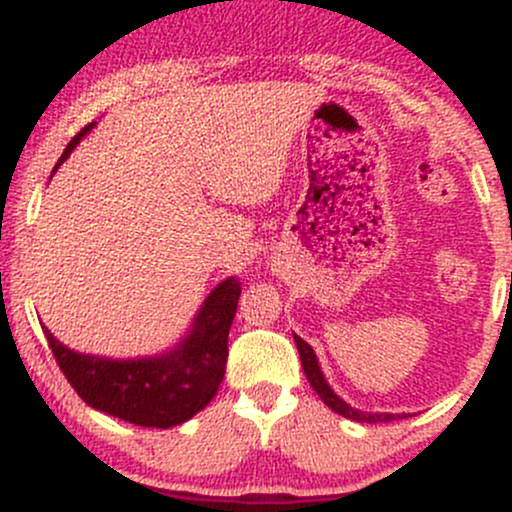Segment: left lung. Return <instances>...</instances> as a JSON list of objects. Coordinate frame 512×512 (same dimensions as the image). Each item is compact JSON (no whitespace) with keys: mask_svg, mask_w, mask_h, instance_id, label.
<instances>
[{"mask_svg":"<svg viewBox=\"0 0 512 512\" xmlns=\"http://www.w3.org/2000/svg\"><path fill=\"white\" fill-rule=\"evenodd\" d=\"M293 339H296L298 354H301L305 378H308V383L313 385V390L317 392V395H320V399L327 404V407L337 411V414L346 416V419L361 421V424H387V421L404 419V414H366V411L351 409L349 404H346L344 399H339L337 395H334V392L330 390V385L325 383V378H322V373H320V366H317V358H315L313 346H310L308 342H303V339L296 337V334H293Z\"/></svg>","mask_w":512,"mask_h":512,"instance_id":"left-lung-1","label":"left lung"}]
</instances>
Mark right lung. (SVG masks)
<instances>
[{
    "instance_id": "obj_1",
    "label": "right lung",
    "mask_w": 512,
    "mask_h": 512,
    "mask_svg": "<svg viewBox=\"0 0 512 512\" xmlns=\"http://www.w3.org/2000/svg\"><path fill=\"white\" fill-rule=\"evenodd\" d=\"M91 127L86 125L67 144L60 163L72 154ZM238 298L240 281L231 276L211 291L204 308L199 310L195 330L180 349L161 358L110 361L76 354L57 342L48 330L45 337L67 383L88 407L134 426L170 428L192 419L219 390L226 373L228 332L236 317Z\"/></svg>"
}]
</instances>
